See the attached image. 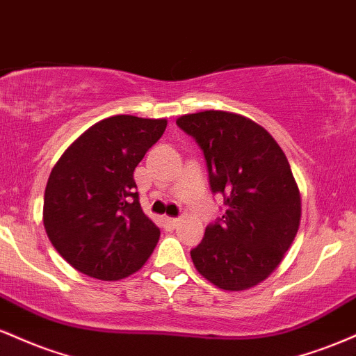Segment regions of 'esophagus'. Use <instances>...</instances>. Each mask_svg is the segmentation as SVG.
Listing matches in <instances>:
<instances>
[{"label": "esophagus", "instance_id": "obj_1", "mask_svg": "<svg viewBox=\"0 0 356 356\" xmlns=\"http://www.w3.org/2000/svg\"><path fill=\"white\" fill-rule=\"evenodd\" d=\"M165 224H167V226L172 227V229H174V227L179 224V219H177V218H165Z\"/></svg>", "mask_w": 356, "mask_h": 356}]
</instances>
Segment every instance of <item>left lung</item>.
<instances>
[{"instance_id": "8db88e82", "label": "left lung", "mask_w": 356, "mask_h": 356, "mask_svg": "<svg viewBox=\"0 0 356 356\" xmlns=\"http://www.w3.org/2000/svg\"><path fill=\"white\" fill-rule=\"evenodd\" d=\"M206 157L211 191L226 212L191 251L199 275L226 291H243L280 266L301 220V194L288 159L271 134L224 110L175 120Z\"/></svg>"}]
</instances>
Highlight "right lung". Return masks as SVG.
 Listing matches in <instances>:
<instances>
[{"label":"right lung","mask_w":356,"mask_h":356,"mask_svg":"<svg viewBox=\"0 0 356 356\" xmlns=\"http://www.w3.org/2000/svg\"><path fill=\"white\" fill-rule=\"evenodd\" d=\"M165 127V118H104L85 130L51 169L44 189V231L76 271L115 281L138 271L152 254L161 229L142 211L134 170Z\"/></svg>","instance_id":"obj_1"}]
</instances>
